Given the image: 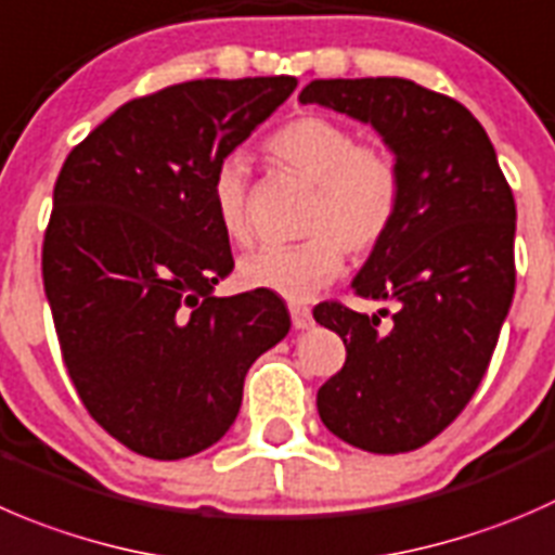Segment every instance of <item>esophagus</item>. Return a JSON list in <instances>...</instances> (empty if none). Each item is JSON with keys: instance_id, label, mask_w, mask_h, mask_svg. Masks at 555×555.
Here are the masks:
<instances>
[{"instance_id": "1", "label": "esophagus", "mask_w": 555, "mask_h": 555, "mask_svg": "<svg viewBox=\"0 0 555 555\" xmlns=\"http://www.w3.org/2000/svg\"><path fill=\"white\" fill-rule=\"evenodd\" d=\"M289 317H293V325L298 331H306V327L314 325V317H311L309 306H289Z\"/></svg>"}]
</instances>
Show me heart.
<instances>
[{
    "instance_id": "b5f03b06",
    "label": "heart",
    "mask_w": 555,
    "mask_h": 555,
    "mask_svg": "<svg viewBox=\"0 0 555 555\" xmlns=\"http://www.w3.org/2000/svg\"><path fill=\"white\" fill-rule=\"evenodd\" d=\"M268 154L314 184L304 230L289 246H260L238 262L246 287L266 289L293 304L314 298L341 273L344 255H369L390 233L401 201V170L387 146L354 141L352 129L317 113L293 118L268 138ZM211 208L235 244L251 238L246 170L224 159L211 181Z\"/></svg>"
}]
</instances>
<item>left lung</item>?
I'll return each instance as SVG.
<instances>
[{
	"label": "left lung",
	"instance_id": "1",
	"mask_svg": "<svg viewBox=\"0 0 555 555\" xmlns=\"http://www.w3.org/2000/svg\"><path fill=\"white\" fill-rule=\"evenodd\" d=\"M304 105L371 124L401 170L396 222L352 287L392 320L320 304L347 360L317 392L331 434L369 453L417 450L464 412L515 293V201L482 124L406 78L311 80ZM387 317V309L379 311Z\"/></svg>",
	"mask_w": 555,
	"mask_h": 555
}]
</instances>
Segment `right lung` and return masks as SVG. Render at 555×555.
Instances as JSON below:
<instances>
[{
  "mask_svg": "<svg viewBox=\"0 0 555 555\" xmlns=\"http://www.w3.org/2000/svg\"><path fill=\"white\" fill-rule=\"evenodd\" d=\"M298 80H186L138 96L69 152L42 284L80 401L132 453L179 461L228 434L244 376L289 331L273 293L217 298L233 271L219 165Z\"/></svg>",
  "mask_w": 555,
  "mask_h": 555,
  "instance_id": "add662e5",
  "label": "right lung"
}]
</instances>
